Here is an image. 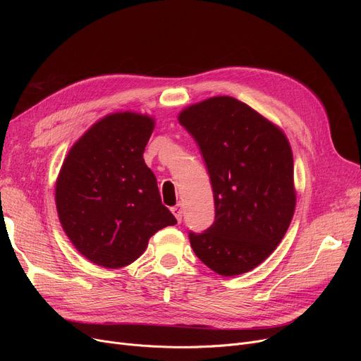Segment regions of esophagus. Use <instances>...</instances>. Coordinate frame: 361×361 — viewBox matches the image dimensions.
Returning <instances> with one entry per match:
<instances>
[{
	"label": "esophagus",
	"mask_w": 361,
	"mask_h": 361,
	"mask_svg": "<svg viewBox=\"0 0 361 361\" xmlns=\"http://www.w3.org/2000/svg\"><path fill=\"white\" fill-rule=\"evenodd\" d=\"M171 212L174 214V216L177 218V221H178V222H181V218H183V209H181V206H180V204H177V206H174V207H171Z\"/></svg>",
	"instance_id": "34e87169"
}]
</instances>
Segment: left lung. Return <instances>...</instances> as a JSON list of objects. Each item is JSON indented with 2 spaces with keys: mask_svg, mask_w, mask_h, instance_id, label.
I'll list each match as a JSON object with an SVG mask.
<instances>
[{
  "mask_svg": "<svg viewBox=\"0 0 361 361\" xmlns=\"http://www.w3.org/2000/svg\"><path fill=\"white\" fill-rule=\"evenodd\" d=\"M178 121L200 147L215 200L214 224L188 235L192 249L222 276L249 272L276 249L294 215V162L286 133L233 97L187 106Z\"/></svg>",
  "mask_w": 361,
  "mask_h": 361,
  "instance_id": "left-lung-1",
  "label": "left lung"
}]
</instances>
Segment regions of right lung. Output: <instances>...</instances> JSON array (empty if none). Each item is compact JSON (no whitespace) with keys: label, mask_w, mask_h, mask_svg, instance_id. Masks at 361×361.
Returning <instances> with one entry per match:
<instances>
[{"label":"right lung","mask_w":361,"mask_h":361,"mask_svg":"<svg viewBox=\"0 0 361 361\" xmlns=\"http://www.w3.org/2000/svg\"><path fill=\"white\" fill-rule=\"evenodd\" d=\"M154 128L147 114H108L71 146L61 165L55 183L61 226L78 252L99 267H127L152 235L177 224L143 159Z\"/></svg>","instance_id":"add662e5"}]
</instances>
